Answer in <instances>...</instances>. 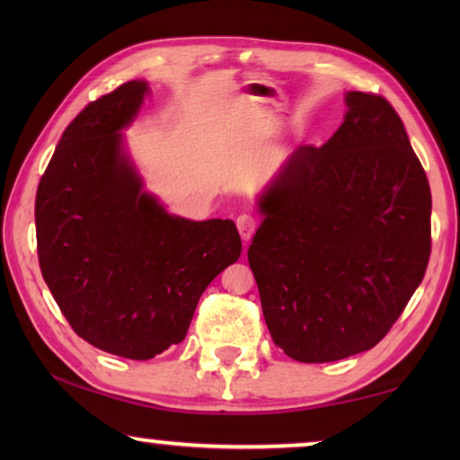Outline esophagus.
Wrapping results in <instances>:
<instances>
[{
	"label": "esophagus",
	"instance_id": "1",
	"mask_svg": "<svg viewBox=\"0 0 460 460\" xmlns=\"http://www.w3.org/2000/svg\"><path fill=\"white\" fill-rule=\"evenodd\" d=\"M237 229H239L241 239H243L245 243H247V241L253 237L255 229H258V219H255V217L249 215V213L239 215L237 217Z\"/></svg>",
	"mask_w": 460,
	"mask_h": 460
}]
</instances>
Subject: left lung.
Here are the masks:
<instances>
[{
	"instance_id": "8db88e82",
	"label": "left lung",
	"mask_w": 460,
	"mask_h": 460,
	"mask_svg": "<svg viewBox=\"0 0 460 460\" xmlns=\"http://www.w3.org/2000/svg\"><path fill=\"white\" fill-rule=\"evenodd\" d=\"M347 105L329 142L279 170L247 252L271 339L300 363L376 347L430 260V184L400 115L376 93Z\"/></svg>"
}]
</instances>
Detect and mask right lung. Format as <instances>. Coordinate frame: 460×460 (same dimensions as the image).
<instances>
[{
  "label": "right lung",
  "mask_w": 460,
  "mask_h": 460,
  "mask_svg": "<svg viewBox=\"0 0 460 460\" xmlns=\"http://www.w3.org/2000/svg\"><path fill=\"white\" fill-rule=\"evenodd\" d=\"M147 91L129 81L68 123L36 190L42 278L81 339L147 361L184 341L200 294L241 255L233 221L168 215L121 155Z\"/></svg>",
  "instance_id": "right-lung-1"
}]
</instances>
